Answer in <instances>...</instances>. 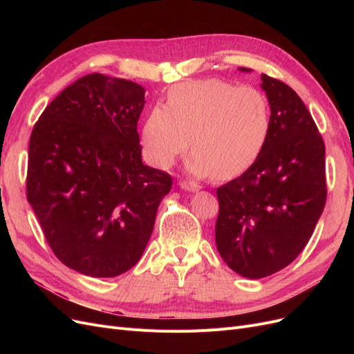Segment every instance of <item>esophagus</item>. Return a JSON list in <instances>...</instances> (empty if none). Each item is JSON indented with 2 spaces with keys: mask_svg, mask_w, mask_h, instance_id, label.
<instances>
[{
  "mask_svg": "<svg viewBox=\"0 0 354 354\" xmlns=\"http://www.w3.org/2000/svg\"><path fill=\"white\" fill-rule=\"evenodd\" d=\"M178 186H180L181 189L189 190V192H196V190H199V187H201L198 183H195V181H187V180H180V181H178Z\"/></svg>",
  "mask_w": 354,
  "mask_h": 354,
  "instance_id": "34e87169",
  "label": "esophagus"
}]
</instances>
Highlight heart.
<instances>
[{
	"label": "heart",
	"mask_w": 354,
	"mask_h": 354,
	"mask_svg": "<svg viewBox=\"0 0 354 354\" xmlns=\"http://www.w3.org/2000/svg\"><path fill=\"white\" fill-rule=\"evenodd\" d=\"M270 106L254 87L221 80L178 84L156 104L142 128L143 152L151 164L169 168L192 142L187 169L220 180L242 174L260 156L270 133Z\"/></svg>",
	"instance_id": "b5f03b06"
}]
</instances>
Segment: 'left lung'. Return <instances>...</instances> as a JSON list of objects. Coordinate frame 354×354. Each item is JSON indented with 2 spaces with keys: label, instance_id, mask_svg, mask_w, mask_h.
<instances>
[{
  "label": "left lung",
  "instance_id": "1",
  "mask_svg": "<svg viewBox=\"0 0 354 354\" xmlns=\"http://www.w3.org/2000/svg\"><path fill=\"white\" fill-rule=\"evenodd\" d=\"M261 81L272 112L269 138L243 174L217 189V250L250 279L297 259L326 202L325 143L312 115L289 85L266 73Z\"/></svg>",
  "mask_w": 354,
  "mask_h": 354
}]
</instances>
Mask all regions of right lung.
I'll return each instance as SVG.
<instances>
[{
	"mask_svg": "<svg viewBox=\"0 0 354 354\" xmlns=\"http://www.w3.org/2000/svg\"><path fill=\"white\" fill-rule=\"evenodd\" d=\"M145 88L90 73L53 100L29 140L26 196L51 251L93 277L140 260L173 178L142 162Z\"/></svg>",
	"mask_w": 354,
	"mask_h": 354,
	"instance_id": "1",
	"label": "right lung"
}]
</instances>
